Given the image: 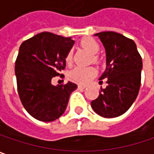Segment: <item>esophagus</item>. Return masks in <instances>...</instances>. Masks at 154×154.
I'll use <instances>...</instances> for the list:
<instances>
[{"instance_id": "34e87169", "label": "esophagus", "mask_w": 154, "mask_h": 154, "mask_svg": "<svg viewBox=\"0 0 154 154\" xmlns=\"http://www.w3.org/2000/svg\"><path fill=\"white\" fill-rule=\"evenodd\" d=\"M77 88H78V89H85L86 86L85 85H78Z\"/></svg>"}]
</instances>
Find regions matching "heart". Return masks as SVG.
<instances>
[{
  "mask_svg": "<svg viewBox=\"0 0 154 154\" xmlns=\"http://www.w3.org/2000/svg\"><path fill=\"white\" fill-rule=\"evenodd\" d=\"M80 45L85 49L87 51H89L91 54H92V62L93 63H98L99 62V57L97 56V54L99 50V44L92 37H85L82 39L80 42ZM65 62L70 64L72 63V52L69 51L65 57ZM97 70L93 67H77L73 69L69 74V78L76 82L80 85H86L88 84L93 77H95Z\"/></svg>",
  "mask_w": 154,
  "mask_h": 154,
  "instance_id": "b5f03b06",
  "label": "heart"
}]
</instances>
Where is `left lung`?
Returning <instances> with one entry per match:
<instances>
[{"mask_svg": "<svg viewBox=\"0 0 154 154\" xmlns=\"http://www.w3.org/2000/svg\"><path fill=\"white\" fill-rule=\"evenodd\" d=\"M106 52V69L99 80L106 78V88L91 105L104 118H116L125 112L135 101L140 88L142 58L135 42L112 31L95 34ZM102 82V81H101Z\"/></svg>", "mask_w": 154, "mask_h": 154, "instance_id": "left-lung-1", "label": "left lung"}]
</instances>
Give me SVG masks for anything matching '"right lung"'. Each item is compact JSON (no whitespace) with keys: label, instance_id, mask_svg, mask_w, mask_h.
Instances as JSON below:
<instances>
[{"label":"right lung","instance_id":"obj_1","mask_svg":"<svg viewBox=\"0 0 154 154\" xmlns=\"http://www.w3.org/2000/svg\"><path fill=\"white\" fill-rule=\"evenodd\" d=\"M75 42L50 32H42L21 44L15 61L17 90L25 110L37 120L50 122L66 110L74 83L53 85L52 77L62 75L65 57Z\"/></svg>","mask_w":154,"mask_h":154}]
</instances>
